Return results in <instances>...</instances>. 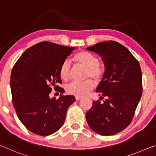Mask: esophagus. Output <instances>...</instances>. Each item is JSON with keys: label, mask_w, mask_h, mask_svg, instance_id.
Wrapping results in <instances>:
<instances>
[{"label": "esophagus", "mask_w": 156, "mask_h": 156, "mask_svg": "<svg viewBox=\"0 0 156 156\" xmlns=\"http://www.w3.org/2000/svg\"><path fill=\"white\" fill-rule=\"evenodd\" d=\"M82 99V98H81V97H77V96L75 97V99H76V101L80 100V99Z\"/></svg>", "instance_id": "1"}]
</instances>
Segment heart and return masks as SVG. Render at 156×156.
I'll list each match as a JSON object with an SVG mask.
<instances>
[{
  "mask_svg": "<svg viewBox=\"0 0 156 156\" xmlns=\"http://www.w3.org/2000/svg\"><path fill=\"white\" fill-rule=\"evenodd\" d=\"M79 65L87 68L86 78H93L97 82L101 80L104 76V71L99 65V58L91 53L86 51H80L74 57ZM59 76L64 81L70 80L71 76V66L69 61L66 60L61 63L59 69ZM95 84L91 80H88L83 82H73L67 87V91L71 95L82 97L86 95L89 91L93 90Z\"/></svg>",
  "mask_w": 156,
  "mask_h": 156,
  "instance_id": "b5f03b06",
  "label": "heart"
}]
</instances>
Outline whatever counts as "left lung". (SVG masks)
I'll return each instance as SVG.
<instances>
[{
    "instance_id": "left-lung-1",
    "label": "left lung",
    "mask_w": 156,
    "mask_h": 156,
    "mask_svg": "<svg viewBox=\"0 0 156 156\" xmlns=\"http://www.w3.org/2000/svg\"><path fill=\"white\" fill-rule=\"evenodd\" d=\"M101 57L105 70L96 89L105 98L93 101L86 112L90 128L101 136L118 133L131 123L142 94V76L139 62L124 45L113 41L86 48ZM101 100V99H100Z\"/></svg>"
}]
</instances>
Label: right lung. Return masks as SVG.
<instances>
[{
	"label": "right lung",
	"instance_id": "add662e5",
	"mask_svg": "<svg viewBox=\"0 0 156 156\" xmlns=\"http://www.w3.org/2000/svg\"><path fill=\"white\" fill-rule=\"evenodd\" d=\"M75 48L43 41L28 48L12 68L10 77L12 102L20 121L34 133L47 136L64 123L66 113L75 101L73 95H63L59 76L61 63ZM55 87L60 98H50Z\"/></svg>",
	"mask_w": 156,
	"mask_h": 156
}]
</instances>
